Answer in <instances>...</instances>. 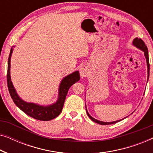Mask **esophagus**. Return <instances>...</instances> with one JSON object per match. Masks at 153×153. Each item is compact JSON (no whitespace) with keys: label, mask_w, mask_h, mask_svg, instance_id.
I'll use <instances>...</instances> for the list:
<instances>
[{"label":"esophagus","mask_w":153,"mask_h":153,"mask_svg":"<svg viewBox=\"0 0 153 153\" xmlns=\"http://www.w3.org/2000/svg\"><path fill=\"white\" fill-rule=\"evenodd\" d=\"M88 69L87 66H83L80 68V75L82 78H85L88 74Z\"/></svg>","instance_id":"obj_1"}]
</instances>
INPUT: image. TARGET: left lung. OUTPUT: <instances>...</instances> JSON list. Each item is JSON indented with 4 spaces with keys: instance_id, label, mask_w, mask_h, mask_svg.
<instances>
[{
    "instance_id": "8db88e82",
    "label": "left lung",
    "mask_w": 153,
    "mask_h": 153,
    "mask_svg": "<svg viewBox=\"0 0 153 153\" xmlns=\"http://www.w3.org/2000/svg\"><path fill=\"white\" fill-rule=\"evenodd\" d=\"M132 45L134 47H137V49H139L142 51L144 53V56H145V58H146V63H147V68H148V79H147V82L148 81V79H149V75H150V64H149V56H148V48L146 47V45H145V43H144V42L141 39H139L138 37H136L133 39L132 41ZM144 95V94H143ZM142 99H143V97H142ZM85 110H86V113L88 114V116L93 121V122H95L96 123H98V124L100 125H112V124H114V123H116L118 122H120V121L124 120L125 118H127L128 116L127 117H125L124 118H122V119H120V120H115V121H113V122H104V121H101V120H97V119L94 118L93 117H92L91 115L89 114V113L88 112V110H87V108H86V105H85Z\"/></svg>"
}]
</instances>
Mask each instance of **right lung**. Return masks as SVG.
<instances>
[{
    "label": "right lung",
    "mask_w": 153,
    "mask_h": 153,
    "mask_svg": "<svg viewBox=\"0 0 153 153\" xmlns=\"http://www.w3.org/2000/svg\"><path fill=\"white\" fill-rule=\"evenodd\" d=\"M14 47L15 46H12L10 50V56L8 58L7 74L8 90H9L12 99L13 100L16 106H18L25 114L33 118L42 121H48L54 119L59 116L62 111L66 95L70 88L80 79L79 71H74L71 74L63 77L58 87V98L54 103L48 104V105H41V104L33 103V102H26L18 95L12 82L11 76H10V65H11L10 62H11L12 54L13 52V47Z\"/></svg>",
    "instance_id": "add662e5"
}]
</instances>
